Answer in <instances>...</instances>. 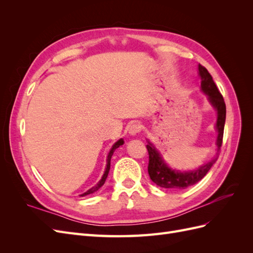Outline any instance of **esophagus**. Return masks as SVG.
Listing matches in <instances>:
<instances>
[{"mask_svg": "<svg viewBox=\"0 0 253 253\" xmlns=\"http://www.w3.org/2000/svg\"><path fill=\"white\" fill-rule=\"evenodd\" d=\"M141 129H142V126H141L140 122L135 121V122H132V124L129 125L128 133L131 135H136L137 133H139Z\"/></svg>", "mask_w": 253, "mask_h": 253, "instance_id": "esophagus-1", "label": "esophagus"}]
</instances>
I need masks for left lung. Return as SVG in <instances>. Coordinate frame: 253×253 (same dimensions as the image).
Segmentation results:
<instances>
[{"mask_svg":"<svg viewBox=\"0 0 253 253\" xmlns=\"http://www.w3.org/2000/svg\"><path fill=\"white\" fill-rule=\"evenodd\" d=\"M198 71H200V76L202 79V89L209 97V101L217 111V121H216V129H217V154L216 157L212 159L211 162L198 168L195 171L191 172H177L175 170H171L168 167L164 160L160 157L157 150L153 147L152 143L147 144V149L149 153V166L148 172L150 178L153 182H155L157 186L167 189H174V190H182L190 186L195 185L196 182L202 180L205 175L208 173L211 169V167L215 164L218 158L221 143H223V136H224V127H225V120H226V104L224 98L219 93V90L214 83L212 76L207 71V68L203 65H198Z\"/></svg>","mask_w":253,"mask_h":253,"instance_id":"8db88e82","label":"left lung"}]
</instances>
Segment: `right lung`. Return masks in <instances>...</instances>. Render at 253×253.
I'll list each match as a JSON object with an SVG mask.
<instances>
[{
    "label": "right lung",
    "instance_id": "obj_1",
    "mask_svg": "<svg viewBox=\"0 0 253 253\" xmlns=\"http://www.w3.org/2000/svg\"><path fill=\"white\" fill-rule=\"evenodd\" d=\"M124 144V140L122 139H119L116 143H115L114 145H113V148L111 149V151H110V153H109V155H108V159H106V168H105V171H104V174H103V176H102V178L99 180V182L97 183L96 186H94L93 188H90L89 190H87L86 192H84L83 194H81L80 196H85V195H88V194H91V193H94V192H96V191H98L99 189H100L103 185H104V182H105V179H106V177H108V175H109V172H110V168H111V158H112V155L114 154V152H115V150H116L117 148H119L120 145H122Z\"/></svg>",
    "mask_w": 253,
    "mask_h": 253
}]
</instances>
